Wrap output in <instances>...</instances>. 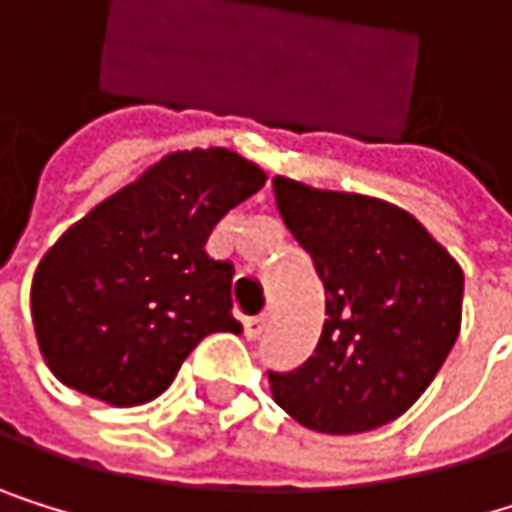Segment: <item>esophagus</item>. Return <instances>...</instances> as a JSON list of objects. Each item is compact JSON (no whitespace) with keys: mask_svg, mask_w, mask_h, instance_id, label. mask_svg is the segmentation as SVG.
I'll return each mask as SVG.
<instances>
[{"mask_svg":"<svg viewBox=\"0 0 512 512\" xmlns=\"http://www.w3.org/2000/svg\"><path fill=\"white\" fill-rule=\"evenodd\" d=\"M264 331H267V319H264V316L245 319V338H248V341H258Z\"/></svg>","mask_w":512,"mask_h":512,"instance_id":"1","label":"esophagus"}]
</instances>
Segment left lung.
Wrapping results in <instances>:
<instances>
[{"mask_svg":"<svg viewBox=\"0 0 512 512\" xmlns=\"http://www.w3.org/2000/svg\"><path fill=\"white\" fill-rule=\"evenodd\" d=\"M276 208L313 258L325 325L313 356L270 371L279 408L316 433H365L421 399L461 331L464 270L393 202L273 178Z\"/></svg>","mask_w":512,"mask_h":512,"instance_id":"8db88e82","label":"left lung"}]
</instances>
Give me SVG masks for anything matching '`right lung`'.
<instances>
[{
    "label": "right lung",
    "instance_id": "obj_1",
    "mask_svg": "<svg viewBox=\"0 0 512 512\" xmlns=\"http://www.w3.org/2000/svg\"><path fill=\"white\" fill-rule=\"evenodd\" d=\"M267 174L233 150H181L94 205L36 267L30 310L51 375L116 408L168 390L193 347L239 334L233 267L205 242Z\"/></svg>",
    "mask_w": 512,
    "mask_h": 512
}]
</instances>
